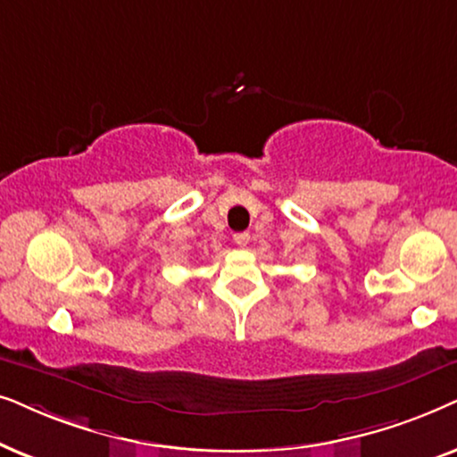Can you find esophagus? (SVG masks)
I'll list each match as a JSON object with an SVG mask.
<instances>
[{
  "label": "esophagus",
  "instance_id": "1",
  "mask_svg": "<svg viewBox=\"0 0 457 457\" xmlns=\"http://www.w3.org/2000/svg\"><path fill=\"white\" fill-rule=\"evenodd\" d=\"M234 242L238 246H246L248 242H251V234L248 232H240V234H234Z\"/></svg>",
  "mask_w": 457,
  "mask_h": 457
}]
</instances>
